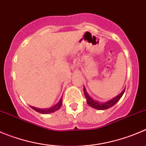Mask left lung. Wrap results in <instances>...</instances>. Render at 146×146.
<instances>
[{"label": "left lung", "mask_w": 146, "mask_h": 146, "mask_svg": "<svg viewBox=\"0 0 146 146\" xmlns=\"http://www.w3.org/2000/svg\"><path fill=\"white\" fill-rule=\"evenodd\" d=\"M125 88L122 91V92H121L120 94H119V95H117L116 97L113 98L112 99L108 101V102H97V101L94 100V99H92V98L88 95V94L87 93L85 87H84V95H85V97L86 99V102L88 105H89L90 107H92V108H94L98 110H107V109L110 108V107H113V106L116 104L117 102L121 99V97H122V95H123L124 92H125Z\"/></svg>", "instance_id": "left-lung-1"}]
</instances>
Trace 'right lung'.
Listing matches in <instances>:
<instances>
[{"instance_id":"obj_1","label":"right lung","mask_w":146,"mask_h":146,"mask_svg":"<svg viewBox=\"0 0 146 146\" xmlns=\"http://www.w3.org/2000/svg\"><path fill=\"white\" fill-rule=\"evenodd\" d=\"M62 99H60V101L58 102V103L57 104L54 106V107H51V108H49V109H45V110H40V109H37V108H35V107H32V108L34 110L36 111L37 112L41 113V114H50V113H52L54 112L55 111L59 110L60 108L62 106Z\"/></svg>"}]
</instances>
